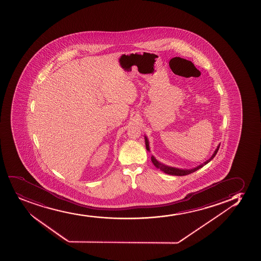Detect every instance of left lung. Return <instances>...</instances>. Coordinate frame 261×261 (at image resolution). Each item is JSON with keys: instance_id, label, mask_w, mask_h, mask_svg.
I'll use <instances>...</instances> for the list:
<instances>
[{"instance_id": "1", "label": "left lung", "mask_w": 261, "mask_h": 261, "mask_svg": "<svg viewBox=\"0 0 261 261\" xmlns=\"http://www.w3.org/2000/svg\"><path fill=\"white\" fill-rule=\"evenodd\" d=\"M145 141H146V147H147V151H150L149 143H148V140H147V138L146 137V136H145ZM220 144L217 147V149L214 151V154L212 155L211 158L209 159L208 161L204 162L203 164L199 165V166H198L197 167H194L193 169H188H188H179V168L168 167V166H166V165L161 164V162H159L153 156L151 157V161H152L153 165H154L158 169L162 171V172H164V173H167V174L176 176L188 175V174H190V173H193V172H195V171L199 170V168H201L203 166H205V165L207 164L208 162H210V161H212V160L214 158V156L216 155V153L218 152V151H219V148H220Z\"/></svg>"}]
</instances>
